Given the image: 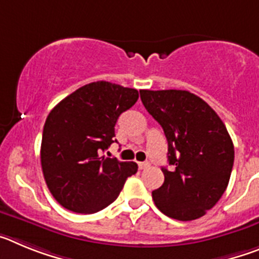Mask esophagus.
<instances>
[{
  "label": "esophagus",
  "instance_id": "obj_1",
  "mask_svg": "<svg viewBox=\"0 0 259 259\" xmlns=\"http://www.w3.org/2000/svg\"><path fill=\"white\" fill-rule=\"evenodd\" d=\"M139 167H140V170H146V168H149L150 163L149 162H140L139 163Z\"/></svg>",
  "mask_w": 259,
  "mask_h": 259
}]
</instances>
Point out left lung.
<instances>
[{"mask_svg":"<svg viewBox=\"0 0 259 259\" xmlns=\"http://www.w3.org/2000/svg\"><path fill=\"white\" fill-rule=\"evenodd\" d=\"M148 113L168 143L163 184L152 192L155 206L178 221L201 218L221 200L232 172L235 150L227 128L202 98L188 91L141 89Z\"/></svg>","mask_w":259,"mask_h":259,"instance_id":"8db88e82","label":"left lung"}]
</instances>
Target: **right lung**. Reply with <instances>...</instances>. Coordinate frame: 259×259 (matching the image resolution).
Segmentation results:
<instances>
[{
    "mask_svg": "<svg viewBox=\"0 0 259 259\" xmlns=\"http://www.w3.org/2000/svg\"><path fill=\"white\" fill-rule=\"evenodd\" d=\"M139 92L109 81L76 89L49 113L41 141L45 182L59 205L93 214L113 203L135 162L100 157L114 143L119 115L136 104Z\"/></svg>",
    "mask_w": 259,
    "mask_h": 259,
    "instance_id": "add662e5",
    "label": "right lung"
}]
</instances>
